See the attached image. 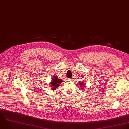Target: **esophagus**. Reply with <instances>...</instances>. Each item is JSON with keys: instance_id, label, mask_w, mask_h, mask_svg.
I'll use <instances>...</instances> for the list:
<instances>
[{"instance_id": "obj_1", "label": "esophagus", "mask_w": 129, "mask_h": 129, "mask_svg": "<svg viewBox=\"0 0 129 129\" xmlns=\"http://www.w3.org/2000/svg\"><path fill=\"white\" fill-rule=\"evenodd\" d=\"M67 80L68 81H72V79H70V78H68L67 79Z\"/></svg>"}]
</instances>
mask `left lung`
<instances>
[{"mask_svg": "<svg viewBox=\"0 0 129 129\" xmlns=\"http://www.w3.org/2000/svg\"><path fill=\"white\" fill-rule=\"evenodd\" d=\"M79 85L81 86V88H83V87H84L85 86V84H84L83 82H81L79 83Z\"/></svg>", "mask_w": 129, "mask_h": 129, "instance_id": "left-lung-1", "label": "left lung"}]
</instances>
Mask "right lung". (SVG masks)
<instances>
[{
    "label": "right lung",
    "mask_w": 129,
    "mask_h": 129,
    "mask_svg": "<svg viewBox=\"0 0 129 129\" xmlns=\"http://www.w3.org/2000/svg\"><path fill=\"white\" fill-rule=\"evenodd\" d=\"M63 81L62 79H60L57 77V76H55L53 77L52 80L51 81V82L50 83V86H51V89L52 90H56L61 84V82H62Z\"/></svg>",
    "instance_id": "add662e5"
}]
</instances>
